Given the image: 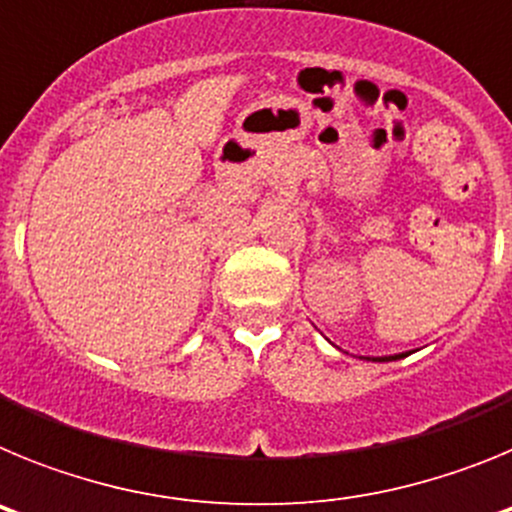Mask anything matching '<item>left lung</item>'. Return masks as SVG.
<instances>
[{
  "instance_id": "left-lung-1",
  "label": "left lung",
  "mask_w": 512,
  "mask_h": 512,
  "mask_svg": "<svg viewBox=\"0 0 512 512\" xmlns=\"http://www.w3.org/2000/svg\"><path fill=\"white\" fill-rule=\"evenodd\" d=\"M402 356H405V354H397V356H382V359H379V356H377V359H369V361H397V359H402Z\"/></svg>"
}]
</instances>
